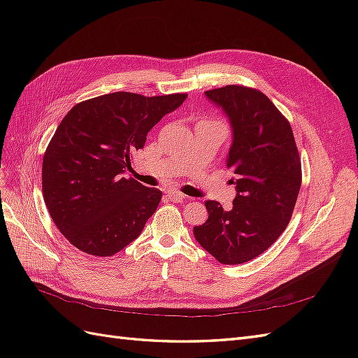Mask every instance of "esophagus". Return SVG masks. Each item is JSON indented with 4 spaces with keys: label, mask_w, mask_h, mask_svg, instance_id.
Segmentation results:
<instances>
[{
    "label": "esophagus",
    "mask_w": 358,
    "mask_h": 358,
    "mask_svg": "<svg viewBox=\"0 0 358 358\" xmlns=\"http://www.w3.org/2000/svg\"><path fill=\"white\" fill-rule=\"evenodd\" d=\"M167 196L170 197L171 201H176V203H180V201L185 200V194H182L178 189H169L167 191Z\"/></svg>",
    "instance_id": "34e87169"
}]
</instances>
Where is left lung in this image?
Wrapping results in <instances>:
<instances>
[{"mask_svg":"<svg viewBox=\"0 0 358 358\" xmlns=\"http://www.w3.org/2000/svg\"><path fill=\"white\" fill-rule=\"evenodd\" d=\"M229 115L233 145L227 158L237 196L225 210L204 201L209 218L194 227L197 242L222 264L263 254L284 233L301 185V161L288 119L267 96L243 85L206 91Z\"/></svg>","mask_w":358,"mask_h":358,"instance_id":"left-lung-1","label":"left lung"}]
</instances>
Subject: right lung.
<instances>
[{"mask_svg": "<svg viewBox=\"0 0 358 358\" xmlns=\"http://www.w3.org/2000/svg\"><path fill=\"white\" fill-rule=\"evenodd\" d=\"M188 94L112 92L76 104L43 157V199L64 237L82 252L112 257L137 239L162 192L121 178L159 119Z\"/></svg>", "mask_w": 358, "mask_h": 358, "instance_id": "obj_1", "label": "right lung"}]
</instances>
